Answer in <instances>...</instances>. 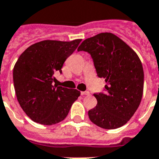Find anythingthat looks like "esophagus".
<instances>
[{
  "mask_svg": "<svg viewBox=\"0 0 159 159\" xmlns=\"http://www.w3.org/2000/svg\"><path fill=\"white\" fill-rule=\"evenodd\" d=\"M90 94V93L88 91H85V92H81V95L82 96H88Z\"/></svg>",
  "mask_w": 159,
  "mask_h": 159,
  "instance_id": "obj_1",
  "label": "esophagus"
}]
</instances>
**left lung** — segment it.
Masks as SVG:
<instances>
[{
	"mask_svg": "<svg viewBox=\"0 0 159 159\" xmlns=\"http://www.w3.org/2000/svg\"><path fill=\"white\" fill-rule=\"evenodd\" d=\"M77 51L90 53L98 76L107 83L106 93L94 94L98 104L88 111L91 122L104 129L126 124L139 107L143 93V68L138 54L111 32L84 40Z\"/></svg>",
	"mask_w": 159,
	"mask_h": 159,
	"instance_id": "1",
	"label": "left lung"
}]
</instances>
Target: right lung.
Returning <instances> with one entry per match:
<instances>
[{"instance_id":"obj_1","label":"right lung","mask_w":159,"mask_h":159,"mask_svg":"<svg viewBox=\"0 0 159 159\" xmlns=\"http://www.w3.org/2000/svg\"><path fill=\"white\" fill-rule=\"evenodd\" d=\"M82 39L71 42L45 40L26 48L13 68V82L20 107L32 121L42 125L61 122L81 93L53 85L64 61Z\"/></svg>"}]
</instances>
